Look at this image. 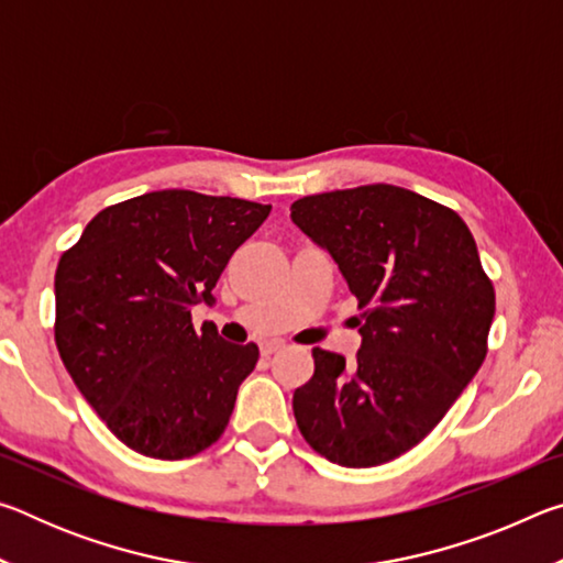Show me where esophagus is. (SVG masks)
<instances>
[{
  "instance_id": "1",
  "label": "esophagus",
  "mask_w": 563,
  "mask_h": 563,
  "mask_svg": "<svg viewBox=\"0 0 563 563\" xmlns=\"http://www.w3.org/2000/svg\"><path fill=\"white\" fill-rule=\"evenodd\" d=\"M285 347V342H280V340H268V342H263L261 345V355L263 357H271L273 352H278V350H283Z\"/></svg>"
}]
</instances>
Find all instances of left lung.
<instances>
[{"instance_id":"8db88e82","label":"left lung","mask_w":563,"mask_h":563,"mask_svg":"<svg viewBox=\"0 0 563 563\" xmlns=\"http://www.w3.org/2000/svg\"><path fill=\"white\" fill-rule=\"evenodd\" d=\"M290 218L367 308L355 362L312 350L295 422L330 462L385 464L422 442L482 367L494 288L462 218L407 188L305 196Z\"/></svg>"}]
</instances>
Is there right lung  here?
<instances>
[{"label": "right lung", "mask_w": 563, "mask_h": 563, "mask_svg": "<svg viewBox=\"0 0 563 563\" xmlns=\"http://www.w3.org/2000/svg\"><path fill=\"white\" fill-rule=\"evenodd\" d=\"M271 206L154 190L103 208L54 275L56 347L66 373L133 452L186 460L231 419L258 347L225 342L190 310L213 288Z\"/></svg>", "instance_id": "1"}]
</instances>
